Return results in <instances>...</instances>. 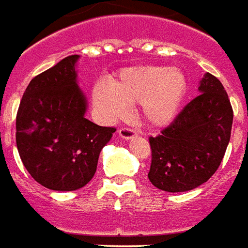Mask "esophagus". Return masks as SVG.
I'll list each match as a JSON object with an SVG mask.
<instances>
[{"label": "esophagus", "mask_w": 248, "mask_h": 248, "mask_svg": "<svg viewBox=\"0 0 248 248\" xmlns=\"http://www.w3.org/2000/svg\"><path fill=\"white\" fill-rule=\"evenodd\" d=\"M136 135V131L135 129H132V128H120L119 129V136H120L121 139H125V140H128V139L133 138Z\"/></svg>", "instance_id": "obj_1"}]
</instances>
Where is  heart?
Returning a JSON list of instances; mask_svg holds the SVG:
<instances>
[{"instance_id":"heart-1","label":"heart","mask_w":248,"mask_h":248,"mask_svg":"<svg viewBox=\"0 0 248 248\" xmlns=\"http://www.w3.org/2000/svg\"><path fill=\"white\" fill-rule=\"evenodd\" d=\"M188 81L183 72L163 65L132 66L120 71L110 85L97 82L93 103L108 120L127 113V105L139 103V115L148 125L170 124L183 104Z\"/></svg>"}]
</instances>
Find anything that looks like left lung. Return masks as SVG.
Masks as SVG:
<instances>
[{"instance_id": "8db88e82", "label": "left lung", "mask_w": 248, "mask_h": 248, "mask_svg": "<svg viewBox=\"0 0 248 248\" xmlns=\"http://www.w3.org/2000/svg\"><path fill=\"white\" fill-rule=\"evenodd\" d=\"M199 96L156 138H149L151 183L167 192H186L217 172L231 138L233 112L222 82L205 73Z\"/></svg>"}]
</instances>
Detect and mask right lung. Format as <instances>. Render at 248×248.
<instances>
[{
	"instance_id": "add662e5",
	"label": "right lung",
	"mask_w": 248,
	"mask_h": 248,
	"mask_svg": "<svg viewBox=\"0 0 248 248\" xmlns=\"http://www.w3.org/2000/svg\"><path fill=\"white\" fill-rule=\"evenodd\" d=\"M78 54L31 78L16 117V143L31 176L54 191L91 182L101 149L116 129L85 119L87 99L77 85Z\"/></svg>"
}]
</instances>
